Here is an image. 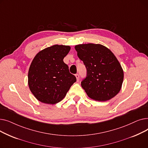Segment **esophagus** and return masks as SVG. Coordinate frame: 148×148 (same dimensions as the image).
Returning a JSON list of instances; mask_svg holds the SVG:
<instances>
[{
	"mask_svg": "<svg viewBox=\"0 0 148 148\" xmlns=\"http://www.w3.org/2000/svg\"><path fill=\"white\" fill-rule=\"evenodd\" d=\"M75 77H76V79H77V82L79 81V80H80V75H79V74H75Z\"/></svg>",
	"mask_w": 148,
	"mask_h": 148,
	"instance_id": "34e87169",
	"label": "esophagus"
}]
</instances>
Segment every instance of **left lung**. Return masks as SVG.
<instances>
[{
  "label": "left lung",
  "mask_w": 148,
  "mask_h": 148,
  "mask_svg": "<svg viewBox=\"0 0 148 148\" xmlns=\"http://www.w3.org/2000/svg\"><path fill=\"white\" fill-rule=\"evenodd\" d=\"M75 49L86 68V76L81 85L88 97L106 101L117 95L122 87L123 71L114 54L101 44H80Z\"/></svg>",
  "instance_id": "left-lung-1"
}]
</instances>
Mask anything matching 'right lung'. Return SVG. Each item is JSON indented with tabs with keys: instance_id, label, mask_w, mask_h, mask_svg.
Masks as SVG:
<instances>
[{
	"instance_id": "right-lung-1",
	"label": "right lung",
	"mask_w": 148,
	"mask_h": 148,
	"mask_svg": "<svg viewBox=\"0 0 148 148\" xmlns=\"http://www.w3.org/2000/svg\"><path fill=\"white\" fill-rule=\"evenodd\" d=\"M70 49L68 45H54L39 52L33 59L29 69L28 84L40 101L49 104L60 102L76 82L63 60Z\"/></svg>"
}]
</instances>
